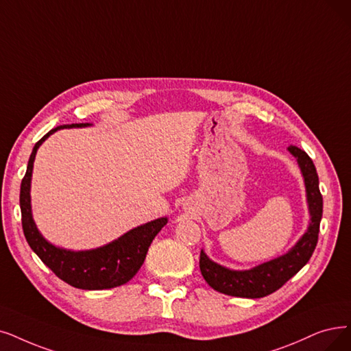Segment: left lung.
Instances as JSON below:
<instances>
[{
    "mask_svg": "<svg viewBox=\"0 0 351 351\" xmlns=\"http://www.w3.org/2000/svg\"><path fill=\"white\" fill-rule=\"evenodd\" d=\"M289 152L297 158L305 183L310 226L288 254L247 271H232L210 261L200 252V271L206 282L217 292L241 298H262L281 288L310 261L318 242L319 221L322 217V195L318 187V174L306 152L291 145Z\"/></svg>",
    "mask_w": 351,
    "mask_h": 351,
    "instance_id": "left-lung-1",
    "label": "left lung"
}]
</instances>
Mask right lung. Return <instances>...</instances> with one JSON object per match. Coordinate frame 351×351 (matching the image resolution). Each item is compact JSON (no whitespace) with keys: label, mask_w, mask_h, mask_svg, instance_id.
Returning a JSON list of instances; mask_svg holds the SVG:
<instances>
[{"label":"right lung","mask_w":351,"mask_h":351,"mask_svg":"<svg viewBox=\"0 0 351 351\" xmlns=\"http://www.w3.org/2000/svg\"><path fill=\"white\" fill-rule=\"evenodd\" d=\"M90 123H72L49 131L34 145L20 189L21 223L27 242L43 263L62 281L79 289H109L127 284L141 268L154 237L167 224V217L141 224L105 246L90 250H66L49 243L38 232L32 215L30 184L38 147L58 130L83 128Z\"/></svg>","instance_id":"right-lung-1"}]
</instances>
